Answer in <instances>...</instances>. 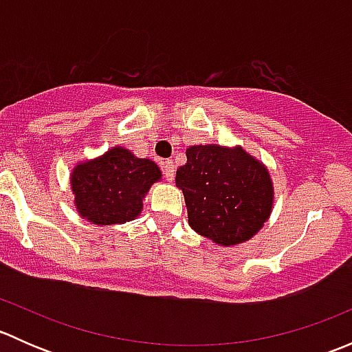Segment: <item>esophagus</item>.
<instances>
[{
  "label": "esophagus",
  "mask_w": 352,
  "mask_h": 352,
  "mask_svg": "<svg viewBox=\"0 0 352 352\" xmlns=\"http://www.w3.org/2000/svg\"><path fill=\"white\" fill-rule=\"evenodd\" d=\"M163 175H165V179L168 180V182H172L173 180V175H175V163L172 162V160H166V162H163Z\"/></svg>",
  "instance_id": "34e87169"
}]
</instances>
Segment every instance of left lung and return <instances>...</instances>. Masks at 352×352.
Returning a JSON list of instances; mask_svg holds the SVG:
<instances>
[{"instance_id":"1","label":"left lung","mask_w":352,"mask_h":352,"mask_svg":"<svg viewBox=\"0 0 352 352\" xmlns=\"http://www.w3.org/2000/svg\"><path fill=\"white\" fill-rule=\"evenodd\" d=\"M177 168L189 226L219 247L245 243L261 232L274 208L269 168L240 144H194Z\"/></svg>"}]
</instances>
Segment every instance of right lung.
Wrapping results in <instances>:
<instances>
[{
  "label": "right lung",
  "instance_id": "obj_1",
  "mask_svg": "<svg viewBox=\"0 0 352 352\" xmlns=\"http://www.w3.org/2000/svg\"><path fill=\"white\" fill-rule=\"evenodd\" d=\"M162 170L150 158H138L124 146H112L95 158L81 160L69 173L76 212L91 225L133 221L143 211L151 186Z\"/></svg>",
  "mask_w": 352,
  "mask_h": 352
}]
</instances>
